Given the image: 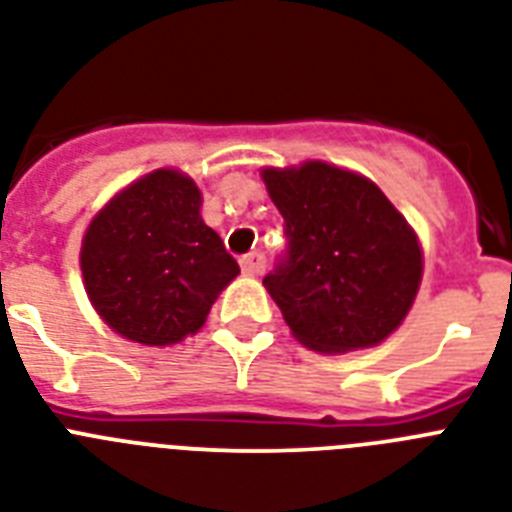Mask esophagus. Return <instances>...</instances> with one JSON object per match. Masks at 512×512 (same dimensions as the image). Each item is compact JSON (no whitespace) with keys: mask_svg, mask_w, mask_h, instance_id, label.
I'll return each mask as SVG.
<instances>
[{"mask_svg":"<svg viewBox=\"0 0 512 512\" xmlns=\"http://www.w3.org/2000/svg\"><path fill=\"white\" fill-rule=\"evenodd\" d=\"M240 266H243V272H246V274H261V272H264V266H266L264 253H261V251L246 253V256L240 259Z\"/></svg>","mask_w":512,"mask_h":512,"instance_id":"obj_1","label":"esophagus"}]
</instances>
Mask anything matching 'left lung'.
<instances>
[{
	"label": "left lung",
	"mask_w": 512,
	"mask_h": 512,
	"mask_svg": "<svg viewBox=\"0 0 512 512\" xmlns=\"http://www.w3.org/2000/svg\"><path fill=\"white\" fill-rule=\"evenodd\" d=\"M287 246L264 287L293 335L322 353L371 348L403 322L421 248L377 185L332 164L264 170Z\"/></svg>",
	"instance_id": "obj_1"
}]
</instances>
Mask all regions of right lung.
I'll use <instances>...</instances> for the list:
<instances>
[{
	"mask_svg": "<svg viewBox=\"0 0 512 512\" xmlns=\"http://www.w3.org/2000/svg\"><path fill=\"white\" fill-rule=\"evenodd\" d=\"M198 209L201 193L190 177L156 170L91 222L80 269L88 298L114 332L172 345L206 322L240 266Z\"/></svg>",
	"mask_w": 512,
	"mask_h": 512,
	"instance_id": "1",
	"label": "right lung"
}]
</instances>
